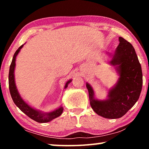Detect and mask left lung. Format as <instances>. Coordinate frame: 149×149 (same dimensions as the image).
<instances>
[{
  "label": "left lung",
  "instance_id": "1",
  "mask_svg": "<svg viewBox=\"0 0 149 149\" xmlns=\"http://www.w3.org/2000/svg\"><path fill=\"white\" fill-rule=\"evenodd\" d=\"M110 62L117 65L120 77L116 85L108 92V99H95L91 85L86 87L89 91L91 107L95 113L108 119H116L125 115L137 101L142 89L143 74L134 48L122 37Z\"/></svg>",
  "mask_w": 149,
  "mask_h": 149
}]
</instances>
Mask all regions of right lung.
I'll use <instances>...</instances> for the list:
<instances>
[{"label": "right lung", "mask_w": 149, "mask_h": 149, "mask_svg": "<svg viewBox=\"0 0 149 149\" xmlns=\"http://www.w3.org/2000/svg\"><path fill=\"white\" fill-rule=\"evenodd\" d=\"M23 46L24 45L20 46L18 48V49H17L16 52L14 53L10 66L8 75V84L12 99L13 100L14 104H16L17 107L24 113V114H26L27 116L31 118V119L33 120L35 122L39 123L49 122L50 121L54 119V118L60 116L62 114L63 110H64L63 108L62 107H60V108H57L56 110L52 111V112H50L49 113H47V114H44V113L40 112V111L35 110L27 104V103L22 99V97H20L18 91H17L16 84H15L14 69L15 65H16V62H16V58L17 54L19 53L20 49L23 47ZM71 81L72 79H70L65 84V85L64 87L65 89L68 87V84Z\"/></svg>", "instance_id": "right-lung-1"}]
</instances>
